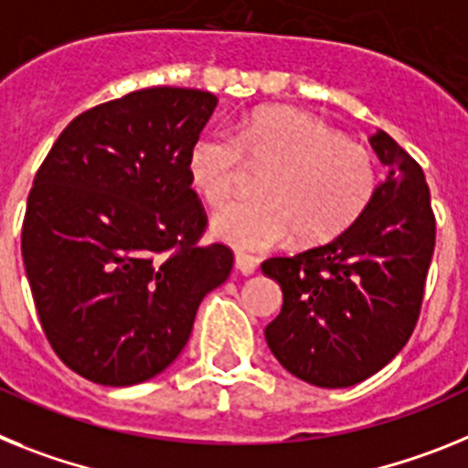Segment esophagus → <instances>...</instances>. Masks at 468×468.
Wrapping results in <instances>:
<instances>
[{
	"label": "esophagus",
	"instance_id": "obj_1",
	"mask_svg": "<svg viewBox=\"0 0 468 468\" xmlns=\"http://www.w3.org/2000/svg\"><path fill=\"white\" fill-rule=\"evenodd\" d=\"M259 261L254 257H247V254H235V268H238L242 275H251L257 271Z\"/></svg>",
	"mask_w": 468,
	"mask_h": 468
}]
</instances>
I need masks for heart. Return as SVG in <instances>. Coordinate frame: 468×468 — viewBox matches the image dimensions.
Returning <instances> with one entry per match:
<instances>
[{"instance_id": "b5f03b06", "label": "heart", "mask_w": 468, "mask_h": 468, "mask_svg": "<svg viewBox=\"0 0 468 468\" xmlns=\"http://www.w3.org/2000/svg\"><path fill=\"white\" fill-rule=\"evenodd\" d=\"M245 162L266 172L259 200L233 202L211 217V235L242 251L323 245L348 230L375 200L379 172L367 148L348 144L323 122L296 111L266 108L235 127L233 138L207 133L188 153L190 186L209 207L238 190Z\"/></svg>"}]
</instances>
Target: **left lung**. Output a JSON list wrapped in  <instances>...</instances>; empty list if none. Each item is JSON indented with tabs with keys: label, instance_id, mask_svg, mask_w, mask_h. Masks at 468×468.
Masks as SVG:
<instances>
[{
	"label": "left lung",
	"instance_id": "8db88e82",
	"mask_svg": "<svg viewBox=\"0 0 468 468\" xmlns=\"http://www.w3.org/2000/svg\"><path fill=\"white\" fill-rule=\"evenodd\" d=\"M369 145L388 174L363 217L327 245L261 263L282 290L268 348L320 388L357 384L400 353L420 318L436 245L421 166L381 129Z\"/></svg>",
	"mask_w": 468,
	"mask_h": 468
}]
</instances>
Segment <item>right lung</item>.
Masks as SVG:
<instances>
[{"mask_svg":"<svg viewBox=\"0 0 468 468\" xmlns=\"http://www.w3.org/2000/svg\"><path fill=\"white\" fill-rule=\"evenodd\" d=\"M218 99L153 87L96 105L39 166L23 263L39 323L72 372L103 386L153 379L184 351L233 251L200 247L205 209L188 153Z\"/></svg>","mask_w":468,"mask_h":468,"instance_id":"1","label":"right lung"}]
</instances>
